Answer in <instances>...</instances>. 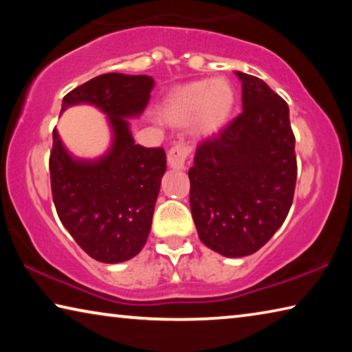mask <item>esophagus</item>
<instances>
[{
    "label": "esophagus",
    "mask_w": 352,
    "mask_h": 352,
    "mask_svg": "<svg viewBox=\"0 0 352 352\" xmlns=\"http://www.w3.org/2000/svg\"><path fill=\"white\" fill-rule=\"evenodd\" d=\"M190 153V147L186 142H178L170 148L168 153V163L172 169H184L186 168V158Z\"/></svg>",
    "instance_id": "obj_1"
}]
</instances>
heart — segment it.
Here are the masks:
<instances>
[{
    "label": "heart",
    "instance_id": "b5f03b06",
    "mask_svg": "<svg viewBox=\"0 0 352 352\" xmlns=\"http://www.w3.org/2000/svg\"><path fill=\"white\" fill-rule=\"evenodd\" d=\"M236 105V91L230 80H195L175 88L166 99L160 116L170 126H186L199 138L219 133L230 121Z\"/></svg>",
    "mask_w": 352,
    "mask_h": 352
}]
</instances>
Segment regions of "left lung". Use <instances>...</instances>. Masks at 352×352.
<instances>
[{"instance_id":"8db88e82","label":"left lung","mask_w":352,"mask_h":352,"mask_svg":"<svg viewBox=\"0 0 352 352\" xmlns=\"http://www.w3.org/2000/svg\"><path fill=\"white\" fill-rule=\"evenodd\" d=\"M243 111L197 147L189 204L200 241L226 258L264 247L284 223L296 183L289 105L259 77L236 71Z\"/></svg>"}]
</instances>
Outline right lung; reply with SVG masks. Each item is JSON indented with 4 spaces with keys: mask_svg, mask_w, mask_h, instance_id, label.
Instances as JSON below:
<instances>
[{
    "mask_svg": "<svg viewBox=\"0 0 352 352\" xmlns=\"http://www.w3.org/2000/svg\"><path fill=\"white\" fill-rule=\"evenodd\" d=\"M153 85L151 76L109 73L63 98L62 113L88 104L107 116L111 144L99 158L74 157L57 129L52 132L50 172L58 219L83 252L105 264L132 259L151 233L166 152L135 144L129 119L142 115Z\"/></svg>",
    "mask_w": 352,
    "mask_h": 352,
    "instance_id": "add662e5",
    "label": "right lung"
}]
</instances>
